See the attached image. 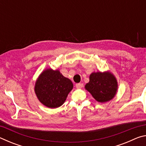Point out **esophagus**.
Segmentation results:
<instances>
[{
  "label": "esophagus",
  "mask_w": 146,
  "mask_h": 146,
  "mask_svg": "<svg viewBox=\"0 0 146 146\" xmlns=\"http://www.w3.org/2000/svg\"><path fill=\"white\" fill-rule=\"evenodd\" d=\"M82 87H83V84H82V83H78L76 84V88H81Z\"/></svg>",
  "instance_id": "1"
}]
</instances>
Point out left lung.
Wrapping results in <instances>:
<instances>
[{"instance_id":"left-lung-1","label":"left lung","mask_w":146,"mask_h":146,"mask_svg":"<svg viewBox=\"0 0 146 146\" xmlns=\"http://www.w3.org/2000/svg\"><path fill=\"white\" fill-rule=\"evenodd\" d=\"M85 89L99 102H108L114 98L118 89L117 80L110 72L92 73Z\"/></svg>"}]
</instances>
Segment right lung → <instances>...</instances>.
<instances>
[{"label":"right lung","instance_id":"1","mask_svg":"<svg viewBox=\"0 0 146 146\" xmlns=\"http://www.w3.org/2000/svg\"><path fill=\"white\" fill-rule=\"evenodd\" d=\"M73 88L72 82L58 70L47 69L36 80L35 92L43 105L49 108H56L64 103Z\"/></svg>","mask_w":146,"mask_h":146}]
</instances>
